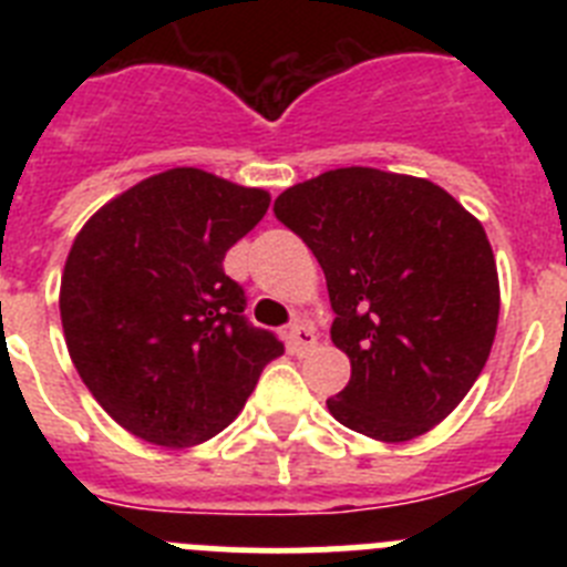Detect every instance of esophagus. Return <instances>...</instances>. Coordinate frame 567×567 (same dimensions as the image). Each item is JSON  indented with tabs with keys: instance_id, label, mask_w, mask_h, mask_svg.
<instances>
[{
	"instance_id": "esophagus-1",
	"label": "esophagus",
	"mask_w": 567,
	"mask_h": 567,
	"mask_svg": "<svg viewBox=\"0 0 567 567\" xmlns=\"http://www.w3.org/2000/svg\"><path fill=\"white\" fill-rule=\"evenodd\" d=\"M315 343H318V334H315V329L309 323L298 320V323L289 327V349L295 354H307L309 349H315Z\"/></svg>"
}]
</instances>
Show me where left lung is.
I'll return each instance as SVG.
<instances>
[{
  "label": "left lung",
  "instance_id": "obj_1",
  "mask_svg": "<svg viewBox=\"0 0 567 567\" xmlns=\"http://www.w3.org/2000/svg\"><path fill=\"white\" fill-rule=\"evenodd\" d=\"M318 258L332 343L352 360L327 400L338 423L403 443L457 409L497 334L499 280L483 224L437 184L340 167L275 198Z\"/></svg>",
  "mask_w": 567,
  "mask_h": 567
}]
</instances>
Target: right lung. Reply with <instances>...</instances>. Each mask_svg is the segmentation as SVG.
Returning <instances> with one entry per match:
<instances>
[{
  "mask_svg": "<svg viewBox=\"0 0 567 567\" xmlns=\"http://www.w3.org/2000/svg\"><path fill=\"white\" fill-rule=\"evenodd\" d=\"M269 193L193 167L104 204L62 275L68 352L130 434L187 449L227 429L284 343L244 315L224 255L267 215Z\"/></svg>",
  "mask_w": 567,
  "mask_h": 567,
  "instance_id": "add662e5",
  "label": "right lung"
}]
</instances>
